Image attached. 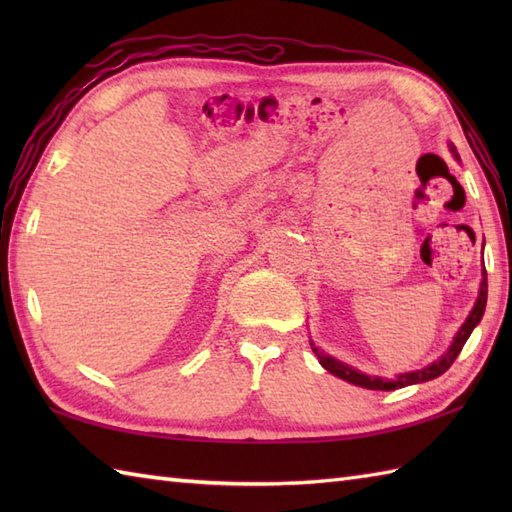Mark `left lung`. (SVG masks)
Returning <instances> with one entry per match:
<instances>
[{"mask_svg":"<svg viewBox=\"0 0 512 512\" xmlns=\"http://www.w3.org/2000/svg\"><path fill=\"white\" fill-rule=\"evenodd\" d=\"M449 147H451V154L455 156V160H460V156H458V151H455V147H453V145H449ZM486 297H488V281H486V268H484V270H482L480 295H477V301H475V306H473L471 314H469V317H466V321L462 323V328L458 330V334H455V339H453L451 347H449V350L444 352V354L438 358V361H433L431 365L422 367V369H416V372L398 374L396 378L367 376V374H363V372H358V369H354V367H350V365H345V363H341V361H336V358H332V356H328L325 352H321L319 347L310 341V345H312V352L317 354L319 363H321L325 369H328L330 374L339 376V378L347 380V383H352V385L365 387V389L391 391V389H398V387H407V385L424 383V380H433V378H438L440 374L447 372V369L453 365L455 358H458V354L462 352L464 343L469 341V336H471V332L475 330V325L480 323V321H482V317H484V310H486Z\"/></svg>","mask_w":512,"mask_h":512,"instance_id":"obj_1","label":"left lung"}]
</instances>
